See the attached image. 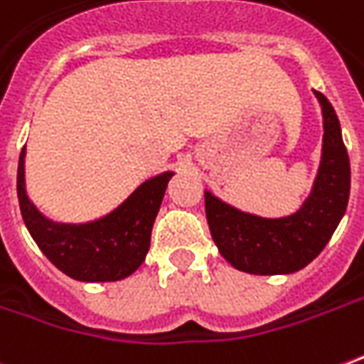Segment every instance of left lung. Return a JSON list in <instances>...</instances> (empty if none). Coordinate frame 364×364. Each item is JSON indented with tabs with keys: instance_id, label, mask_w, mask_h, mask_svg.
I'll use <instances>...</instances> for the list:
<instances>
[{
	"instance_id": "left-lung-1",
	"label": "left lung",
	"mask_w": 364,
	"mask_h": 364,
	"mask_svg": "<svg viewBox=\"0 0 364 364\" xmlns=\"http://www.w3.org/2000/svg\"><path fill=\"white\" fill-rule=\"evenodd\" d=\"M315 96L323 106V157L314 193L296 215L252 217L205 193V213L213 240L236 270L274 276L306 268L323 250L345 215L350 189L347 147L331 102L317 90Z\"/></svg>"
}]
</instances>
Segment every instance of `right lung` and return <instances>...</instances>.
I'll return each instance as SVG.
<instances>
[{"label":"right lung","instance_id":"right-lung-1","mask_svg":"<svg viewBox=\"0 0 364 364\" xmlns=\"http://www.w3.org/2000/svg\"><path fill=\"white\" fill-rule=\"evenodd\" d=\"M25 147L17 167V197L25 225L43 254L58 270L80 282L128 278L146 260L151 226L173 173L146 181L108 217L88 225H55L33 207L25 195Z\"/></svg>","mask_w":364,"mask_h":364}]
</instances>
